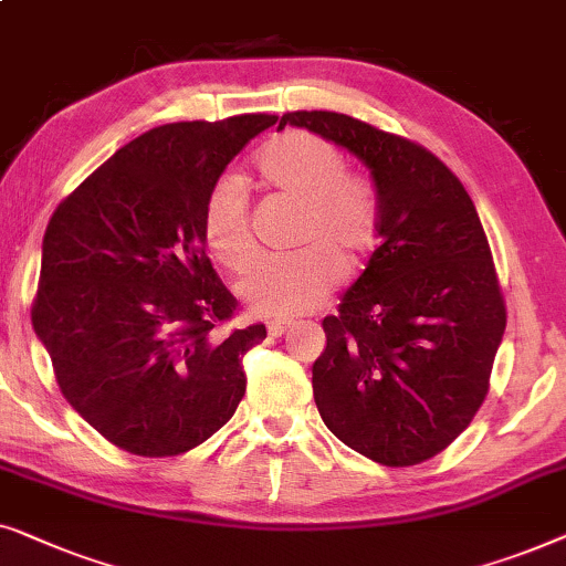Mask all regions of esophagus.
Here are the masks:
<instances>
[{"instance_id": "34e87169", "label": "esophagus", "mask_w": 566, "mask_h": 566, "mask_svg": "<svg viewBox=\"0 0 566 566\" xmlns=\"http://www.w3.org/2000/svg\"><path fill=\"white\" fill-rule=\"evenodd\" d=\"M292 325H294L292 321H272L269 323V336H284Z\"/></svg>"}]
</instances>
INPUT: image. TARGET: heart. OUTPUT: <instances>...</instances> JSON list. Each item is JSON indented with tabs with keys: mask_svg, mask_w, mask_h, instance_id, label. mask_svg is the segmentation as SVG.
<instances>
[{
	"mask_svg": "<svg viewBox=\"0 0 566 566\" xmlns=\"http://www.w3.org/2000/svg\"><path fill=\"white\" fill-rule=\"evenodd\" d=\"M256 185L276 200L297 205L290 245L294 253L266 259L241 282V297L269 317L307 313L328 300L340 274L369 256L379 235V197L371 181L348 171L338 146L310 130H286L259 150ZM207 251L243 274L256 256L249 202L241 187L220 179L202 205Z\"/></svg>",
	"mask_w": 566,
	"mask_h": 566,
	"instance_id": "heart-1",
	"label": "heart"
}]
</instances>
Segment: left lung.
<instances>
[{
    "instance_id": "1",
    "label": "left lung",
    "mask_w": 566,
    "mask_h": 566,
    "mask_svg": "<svg viewBox=\"0 0 566 566\" xmlns=\"http://www.w3.org/2000/svg\"><path fill=\"white\" fill-rule=\"evenodd\" d=\"M284 125L359 156L379 197V245L323 321L317 410L366 459L420 464L472 423L505 333L480 214L457 174L416 140L328 109L286 113Z\"/></svg>"
}]
</instances>
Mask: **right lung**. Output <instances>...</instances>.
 <instances>
[{
	"instance_id": "right-lung-1",
	"label": "right lung",
	"mask_w": 566,
	"mask_h": 566,
	"mask_svg": "<svg viewBox=\"0 0 566 566\" xmlns=\"http://www.w3.org/2000/svg\"><path fill=\"white\" fill-rule=\"evenodd\" d=\"M274 123L259 113L154 127L48 222L33 328L61 395L117 449L179 457L243 400V354L266 325L228 331L238 300L205 253L202 205Z\"/></svg>"
}]
</instances>
